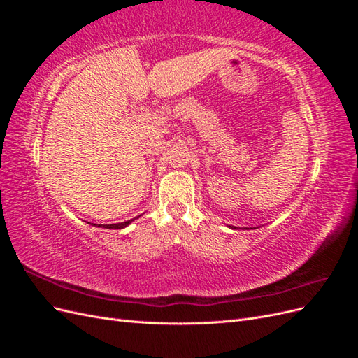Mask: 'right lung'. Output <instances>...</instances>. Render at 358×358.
Masks as SVG:
<instances>
[{
  "label": "right lung",
  "instance_id": "right-lung-1",
  "mask_svg": "<svg viewBox=\"0 0 358 358\" xmlns=\"http://www.w3.org/2000/svg\"><path fill=\"white\" fill-rule=\"evenodd\" d=\"M136 218H138V216H136ZM136 218L133 220H128L125 222H119V224H107V225H101V224H94V225H99V227H103V229H110V230H119V229H124V227L131 224Z\"/></svg>",
  "mask_w": 358,
  "mask_h": 358
}]
</instances>
